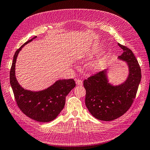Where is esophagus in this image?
<instances>
[{"label": "esophagus", "mask_w": 150, "mask_h": 150, "mask_svg": "<svg viewBox=\"0 0 150 150\" xmlns=\"http://www.w3.org/2000/svg\"><path fill=\"white\" fill-rule=\"evenodd\" d=\"M76 84L78 85V86H82L83 85V81H82V80H81L79 79H77L76 81Z\"/></svg>", "instance_id": "34e87169"}]
</instances>
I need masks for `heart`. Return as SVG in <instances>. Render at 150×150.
I'll list each match as a JSON object with an SVG mask.
<instances>
[{"label": "heart", "mask_w": 150, "mask_h": 150, "mask_svg": "<svg viewBox=\"0 0 150 150\" xmlns=\"http://www.w3.org/2000/svg\"><path fill=\"white\" fill-rule=\"evenodd\" d=\"M93 53L92 52H89L87 53V54H86V57H91L93 56ZM100 65H101V63L100 62H96L94 63V64L92 65V67H93V68H94V69H96V68H98V67H99V66H100Z\"/></svg>", "instance_id": "b5f03b06"}]
</instances>
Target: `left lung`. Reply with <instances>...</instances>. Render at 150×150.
Here are the masks:
<instances>
[{
  "label": "left lung",
  "instance_id": "obj_1",
  "mask_svg": "<svg viewBox=\"0 0 150 150\" xmlns=\"http://www.w3.org/2000/svg\"><path fill=\"white\" fill-rule=\"evenodd\" d=\"M123 53L118 57L127 62L129 76L124 83L117 86L108 83L106 70L99 71L84 81L85 104L96 119L112 121L123 115L132 105L142 78L139 63L132 51L118 43Z\"/></svg>",
  "mask_w": 150,
  "mask_h": 150
}]
</instances>
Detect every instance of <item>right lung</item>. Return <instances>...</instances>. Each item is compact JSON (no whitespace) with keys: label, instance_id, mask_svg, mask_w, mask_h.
I'll return each instance as SVG.
<instances>
[{"label":"right lung","instance_id":"right-lung-1","mask_svg":"<svg viewBox=\"0 0 150 150\" xmlns=\"http://www.w3.org/2000/svg\"><path fill=\"white\" fill-rule=\"evenodd\" d=\"M34 38L28 40L15 52L10 71V83L17 105L21 111L30 118L40 122L54 120L64 108L66 97L73 89L76 83L74 79L57 81L47 89L39 92H33L22 88L15 76V66L18 54L25 44Z\"/></svg>","mask_w":150,"mask_h":150}]
</instances>
